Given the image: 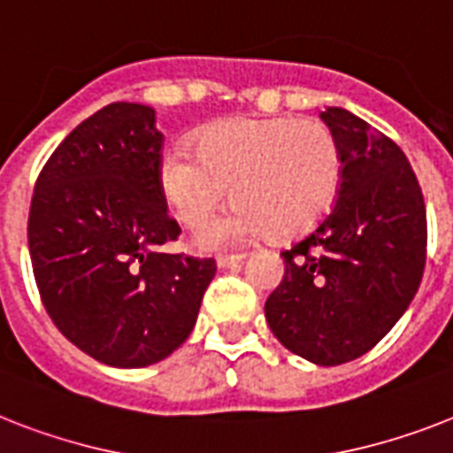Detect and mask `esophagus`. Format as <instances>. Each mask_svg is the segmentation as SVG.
I'll return each mask as SVG.
<instances>
[{
    "label": "esophagus",
    "mask_w": 453,
    "mask_h": 453,
    "mask_svg": "<svg viewBox=\"0 0 453 453\" xmlns=\"http://www.w3.org/2000/svg\"><path fill=\"white\" fill-rule=\"evenodd\" d=\"M242 260H244L242 253H233V256H219V258H216V265H219V267H237Z\"/></svg>",
    "instance_id": "obj_1"
}]
</instances>
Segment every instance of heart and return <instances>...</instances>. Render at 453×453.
<instances>
[{
    "mask_svg": "<svg viewBox=\"0 0 453 453\" xmlns=\"http://www.w3.org/2000/svg\"><path fill=\"white\" fill-rule=\"evenodd\" d=\"M165 202L200 227L234 188L237 207L200 233L209 249L270 234L293 239L330 214L342 183V149L314 119H233L197 137V153L169 149L157 163Z\"/></svg>",
    "mask_w": 453,
    "mask_h": 453,
    "instance_id": "heart-1",
    "label": "heart"
}]
</instances>
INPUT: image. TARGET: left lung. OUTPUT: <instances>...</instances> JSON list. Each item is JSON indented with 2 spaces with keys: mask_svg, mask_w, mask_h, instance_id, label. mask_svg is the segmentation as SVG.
<instances>
[{
  "mask_svg": "<svg viewBox=\"0 0 453 453\" xmlns=\"http://www.w3.org/2000/svg\"><path fill=\"white\" fill-rule=\"evenodd\" d=\"M321 120L342 149L333 211L284 258V279L265 303L281 344L316 365L367 354L405 314L426 265V204L395 142L347 109Z\"/></svg>",
  "mask_w": 453,
  "mask_h": 453,
  "instance_id": "left-lung-1",
  "label": "left lung"
}]
</instances>
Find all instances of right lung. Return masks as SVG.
I'll return each mask as SVG.
<instances>
[{
	"label": "right lung",
	"instance_id": "add662e5",
	"mask_svg": "<svg viewBox=\"0 0 453 453\" xmlns=\"http://www.w3.org/2000/svg\"><path fill=\"white\" fill-rule=\"evenodd\" d=\"M156 111L113 102L72 130L36 179L27 244L43 307L72 344L146 367L188 340L214 258L163 253L181 227L157 183Z\"/></svg>",
	"mask_w": 453,
	"mask_h": 453
}]
</instances>
